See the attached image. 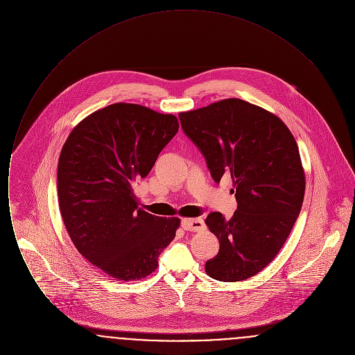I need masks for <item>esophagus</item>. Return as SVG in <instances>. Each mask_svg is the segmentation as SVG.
I'll return each instance as SVG.
<instances>
[{"label": "esophagus", "instance_id": "obj_1", "mask_svg": "<svg viewBox=\"0 0 355 355\" xmlns=\"http://www.w3.org/2000/svg\"><path fill=\"white\" fill-rule=\"evenodd\" d=\"M181 226L186 232H201L205 229V222L201 218H185L181 222Z\"/></svg>", "mask_w": 355, "mask_h": 355}]
</instances>
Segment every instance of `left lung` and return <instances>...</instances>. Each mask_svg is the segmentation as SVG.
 I'll list each match as a JSON object with an SVG mask.
<instances>
[{
  "label": "left lung",
  "instance_id": "left-lung-1",
  "mask_svg": "<svg viewBox=\"0 0 355 355\" xmlns=\"http://www.w3.org/2000/svg\"><path fill=\"white\" fill-rule=\"evenodd\" d=\"M178 117L214 181L232 177L238 203L230 220L218 211L206 217L220 252L205 270L222 282L248 279L275 258L300 216L304 173L297 142L277 116L238 98Z\"/></svg>",
  "mask_w": 355,
  "mask_h": 355
}]
</instances>
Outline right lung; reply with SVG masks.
<instances>
[{
    "mask_svg": "<svg viewBox=\"0 0 355 355\" xmlns=\"http://www.w3.org/2000/svg\"><path fill=\"white\" fill-rule=\"evenodd\" d=\"M178 119L135 103H113L69 135L57 171L61 216L77 250L121 281L152 274L180 218L138 207L133 186L178 132Z\"/></svg>",
    "mask_w": 355,
    "mask_h": 355,
    "instance_id": "right-lung-1",
    "label": "right lung"
}]
</instances>
